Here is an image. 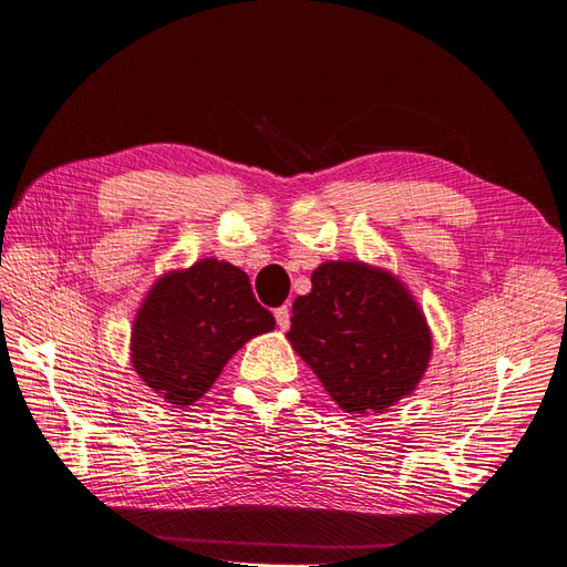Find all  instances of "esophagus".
<instances>
[{"label": "esophagus", "instance_id": "1", "mask_svg": "<svg viewBox=\"0 0 567 567\" xmlns=\"http://www.w3.org/2000/svg\"><path fill=\"white\" fill-rule=\"evenodd\" d=\"M289 318H292V311H289V306H280V309H275V322H278L280 330H289Z\"/></svg>", "mask_w": 567, "mask_h": 567}]
</instances>
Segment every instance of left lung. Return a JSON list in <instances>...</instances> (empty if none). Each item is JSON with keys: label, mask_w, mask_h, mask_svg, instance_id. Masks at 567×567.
<instances>
[{"label": "left lung", "mask_w": 567, "mask_h": 567, "mask_svg": "<svg viewBox=\"0 0 567 567\" xmlns=\"http://www.w3.org/2000/svg\"><path fill=\"white\" fill-rule=\"evenodd\" d=\"M292 306L289 342L347 413H382L415 390L432 339L425 316L390 272L318 266Z\"/></svg>", "instance_id": "8db88e82"}]
</instances>
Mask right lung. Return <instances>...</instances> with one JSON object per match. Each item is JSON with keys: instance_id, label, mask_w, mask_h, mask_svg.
Masks as SVG:
<instances>
[{"instance_id": "add662e5", "label": "right lung", "mask_w": 567, "mask_h": 567, "mask_svg": "<svg viewBox=\"0 0 567 567\" xmlns=\"http://www.w3.org/2000/svg\"><path fill=\"white\" fill-rule=\"evenodd\" d=\"M272 328L247 272L204 258L161 278L144 299L133 326V365L156 394L189 406L247 339Z\"/></svg>"}]
</instances>
